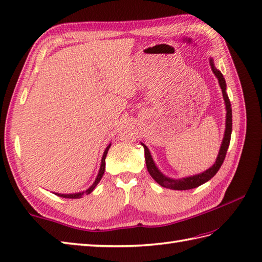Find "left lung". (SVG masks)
<instances>
[{"mask_svg":"<svg viewBox=\"0 0 262 262\" xmlns=\"http://www.w3.org/2000/svg\"><path fill=\"white\" fill-rule=\"evenodd\" d=\"M209 64H210L211 71H213V73L217 77V80H219V84L222 89V93H223V99H224L225 109H226L224 137H223V141H222L220 152H219V155H217L215 163L211 165L209 169L202 172V173H199V174H194V176L186 177V178H180V179H173V178L164 176L162 172L159 170L157 164H155V162H154L151 153H149V149L147 148L145 144L141 143L144 147V152H145V161H146V168H147L148 173L151 174V177L159 183L160 186L168 188V189H172V190H189V189L197 188L199 186H202L203 183L210 180L211 178H213L217 173V171L220 170L221 165L223 164L227 148H229V145H230L231 134H232V108H231V102H230L229 96H227V93H226V82H225L223 74H222L221 72L215 68L214 60L211 57L209 58Z\"/></svg>","mask_w":262,"mask_h":262,"instance_id":"1","label":"left lung"}]
</instances>
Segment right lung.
<instances>
[{
  "mask_svg": "<svg viewBox=\"0 0 262 262\" xmlns=\"http://www.w3.org/2000/svg\"><path fill=\"white\" fill-rule=\"evenodd\" d=\"M110 146H111V144H109V145H108L107 147H105V149H104L103 155H102V159H101V165H100L98 176H97V178H96V180H94V182L92 183L91 187H89L85 191H82V192H75V193H58V192L55 193V192H54V193L57 194V196H59V197H63V198H72V199L81 198L84 193H86V194L91 193V192L94 190V188H96L98 183L100 182V180H101V178H102V176H103V173H104V169H105V157H107V153H108V151H109Z\"/></svg>",
  "mask_w": 262,
  "mask_h": 262,
  "instance_id": "obj_1",
  "label": "right lung"
}]
</instances>
